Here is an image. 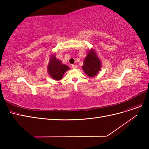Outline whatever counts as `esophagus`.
Returning <instances> with one entry per match:
<instances>
[{"label": "esophagus", "mask_w": 149, "mask_h": 149, "mask_svg": "<svg viewBox=\"0 0 149 149\" xmlns=\"http://www.w3.org/2000/svg\"><path fill=\"white\" fill-rule=\"evenodd\" d=\"M71 67H72V68H73V69H76V68H77V65H71Z\"/></svg>", "instance_id": "34e87169"}]
</instances>
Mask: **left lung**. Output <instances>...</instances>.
Returning <instances> with one entry per match:
<instances>
[{
  "label": "left lung",
  "instance_id": "1",
  "mask_svg": "<svg viewBox=\"0 0 149 149\" xmlns=\"http://www.w3.org/2000/svg\"><path fill=\"white\" fill-rule=\"evenodd\" d=\"M101 63L96 52L94 49H91L84 60L82 66L84 72L89 77H94L101 70Z\"/></svg>",
  "mask_w": 149,
  "mask_h": 149
}]
</instances>
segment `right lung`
I'll return each mask as SVG.
<instances>
[{
    "instance_id": "obj_1",
    "label": "right lung",
    "mask_w": 149,
    "mask_h": 149,
    "mask_svg": "<svg viewBox=\"0 0 149 149\" xmlns=\"http://www.w3.org/2000/svg\"><path fill=\"white\" fill-rule=\"evenodd\" d=\"M69 69L67 65H63L60 60L56 59L55 55L51 56L48 65V72L53 79L61 80L64 73Z\"/></svg>"
}]
</instances>
